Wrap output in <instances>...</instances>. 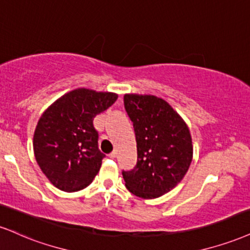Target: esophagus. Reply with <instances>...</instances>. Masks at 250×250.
I'll return each instance as SVG.
<instances>
[{
    "label": "esophagus",
    "mask_w": 250,
    "mask_h": 250,
    "mask_svg": "<svg viewBox=\"0 0 250 250\" xmlns=\"http://www.w3.org/2000/svg\"><path fill=\"white\" fill-rule=\"evenodd\" d=\"M108 156H109L110 158H115V157H116V152H115V151H112Z\"/></svg>",
    "instance_id": "esophagus-1"
}]
</instances>
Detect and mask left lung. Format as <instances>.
I'll use <instances>...</instances> for the list:
<instances>
[{"label":"left lung","instance_id":"1","mask_svg":"<svg viewBox=\"0 0 250 250\" xmlns=\"http://www.w3.org/2000/svg\"><path fill=\"white\" fill-rule=\"evenodd\" d=\"M125 108L134 125L137 164L122 171L129 192L155 199L176 188L193 157V146L184 120L163 99L125 94Z\"/></svg>","mask_w":250,"mask_h":250}]
</instances>
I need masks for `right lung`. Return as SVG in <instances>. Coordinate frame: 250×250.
<instances>
[{
    "label": "right lung",
    "mask_w": 250,
    "mask_h": 250,
    "mask_svg": "<svg viewBox=\"0 0 250 250\" xmlns=\"http://www.w3.org/2000/svg\"><path fill=\"white\" fill-rule=\"evenodd\" d=\"M117 94L77 88L53 102L34 134L36 161L59 190L77 192L92 183L106 155L98 146L94 117L116 101Z\"/></svg>",
    "instance_id": "add662e5"
}]
</instances>
